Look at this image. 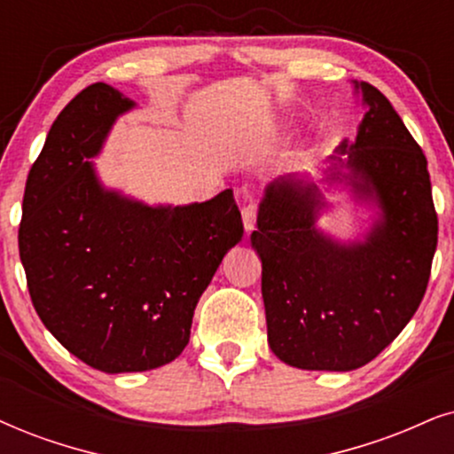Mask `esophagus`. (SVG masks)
<instances>
[{"instance_id": "obj_1", "label": "esophagus", "mask_w": 454, "mask_h": 454, "mask_svg": "<svg viewBox=\"0 0 454 454\" xmlns=\"http://www.w3.org/2000/svg\"><path fill=\"white\" fill-rule=\"evenodd\" d=\"M240 215H243L245 231H254L257 220V203H247L243 211H240Z\"/></svg>"}]
</instances>
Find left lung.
I'll return each mask as SVG.
<instances>
[{
    "label": "left lung",
    "instance_id": "left-lung-1",
    "mask_svg": "<svg viewBox=\"0 0 454 454\" xmlns=\"http://www.w3.org/2000/svg\"><path fill=\"white\" fill-rule=\"evenodd\" d=\"M354 85L369 111L354 145L343 140L329 157L326 180H348L358 197L377 200L372 231L360 243H335L317 231L318 186L280 177L266 188L251 234L270 348L306 371H354L386 349L426 295L438 245L426 154L380 90Z\"/></svg>",
    "mask_w": 454,
    "mask_h": 454
}]
</instances>
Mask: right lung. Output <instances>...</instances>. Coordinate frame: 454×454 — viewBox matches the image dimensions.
<instances>
[{"mask_svg": "<svg viewBox=\"0 0 454 454\" xmlns=\"http://www.w3.org/2000/svg\"><path fill=\"white\" fill-rule=\"evenodd\" d=\"M129 108L134 102L106 83L88 85L62 108L28 171L19 228L45 329L105 372L176 360L199 297L243 237L231 188L205 203L148 207L100 186L88 159Z\"/></svg>", "mask_w": 454, "mask_h": 454, "instance_id": "add662e5", "label": "right lung"}]
</instances>
